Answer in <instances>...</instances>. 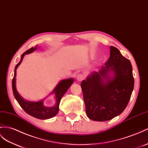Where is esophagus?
Instances as JSON below:
<instances>
[{"instance_id":"1","label":"esophagus","mask_w":148,"mask_h":148,"mask_svg":"<svg viewBox=\"0 0 148 148\" xmlns=\"http://www.w3.org/2000/svg\"><path fill=\"white\" fill-rule=\"evenodd\" d=\"M76 79H77V81L81 82V81H82L83 80V79H84V75H83V74H79L77 75Z\"/></svg>"}]
</instances>
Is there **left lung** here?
<instances>
[{
	"mask_svg": "<svg viewBox=\"0 0 148 148\" xmlns=\"http://www.w3.org/2000/svg\"><path fill=\"white\" fill-rule=\"evenodd\" d=\"M87 116L95 121H106L126 108L134 88L130 60L110 46V57L104 66L90 73L81 84Z\"/></svg>",
	"mask_w": 148,
	"mask_h": 148,
	"instance_id": "left-lung-1",
	"label": "left lung"
}]
</instances>
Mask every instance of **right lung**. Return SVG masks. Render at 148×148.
<instances>
[{"instance_id": "1", "label": "right lung", "mask_w": 148, "mask_h": 148, "mask_svg": "<svg viewBox=\"0 0 148 148\" xmlns=\"http://www.w3.org/2000/svg\"><path fill=\"white\" fill-rule=\"evenodd\" d=\"M37 48L38 47L37 45V46L29 49L28 51H25L22 54L20 61L17 64L14 69V75L12 79V90L15 98L25 112L37 119H47L52 118L58 113L60 99L67 92V90L69 89L71 86L73 84L74 79V78L63 79V80L59 81L58 84H57L54 90L50 93V95L51 94H54L55 95L56 103L53 106L47 107L44 104V101L45 98L39 101H30L24 99L18 92L16 88L17 69L21 64L24 56L31 54L34 51H36Z\"/></svg>"}]
</instances>
